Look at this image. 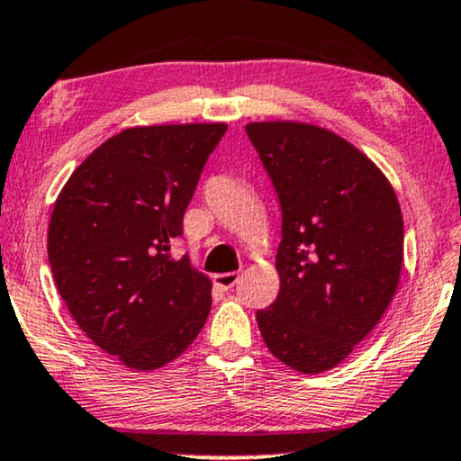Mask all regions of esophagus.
Instances as JSON below:
<instances>
[{
	"label": "esophagus",
	"mask_w": 461,
	"mask_h": 461,
	"mask_svg": "<svg viewBox=\"0 0 461 461\" xmlns=\"http://www.w3.org/2000/svg\"><path fill=\"white\" fill-rule=\"evenodd\" d=\"M212 280H214V285H217L219 288H223V291H230V288H234L238 285L240 276H238L236 272H227V274L212 276Z\"/></svg>",
	"instance_id": "34e87169"
}]
</instances>
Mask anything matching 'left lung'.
Returning a JSON list of instances; mask_svg holds the SVG:
<instances>
[{
  "instance_id": "1",
  "label": "left lung",
  "mask_w": 461,
  "mask_h": 461,
  "mask_svg": "<svg viewBox=\"0 0 461 461\" xmlns=\"http://www.w3.org/2000/svg\"><path fill=\"white\" fill-rule=\"evenodd\" d=\"M282 211L280 293L261 337L303 375L333 369L382 321L402 269V212L377 164L327 128L250 122Z\"/></svg>"
}]
</instances>
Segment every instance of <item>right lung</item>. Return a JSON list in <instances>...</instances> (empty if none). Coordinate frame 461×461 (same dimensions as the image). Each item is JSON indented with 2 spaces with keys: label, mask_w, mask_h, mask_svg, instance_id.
<instances>
[{
  "label": "right lung",
  "mask_w": 461,
  "mask_h": 461,
  "mask_svg": "<svg viewBox=\"0 0 461 461\" xmlns=\"http://www.w3.org/2000/svg\"><path fill=\"white\" fill-rule=\"evenodd\" d=\"M223 122L126 128L60 189L48 259L67 310L103 352L156 371L192 346L211 312V280L168 255Z\"/></svg>",
  "instance_id": "add662e5"
}]
</instances>
